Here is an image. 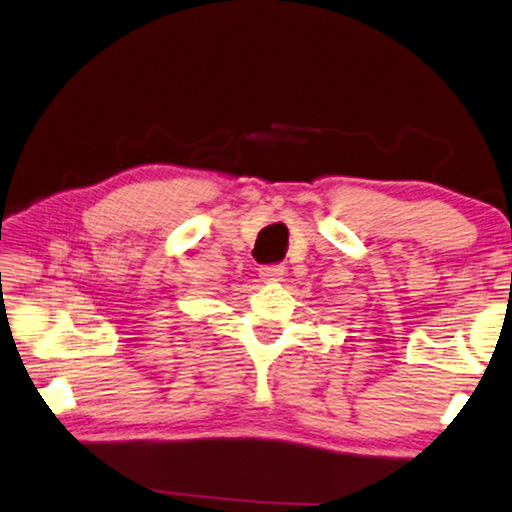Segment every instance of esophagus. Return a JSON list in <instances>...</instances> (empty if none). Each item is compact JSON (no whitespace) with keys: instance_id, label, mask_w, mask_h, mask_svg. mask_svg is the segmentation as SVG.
Returning a JSON list of instances; mask_svg holds the SVG:
<instances>
[{"instance_id":"esophagus-1","label":"esophagus","mask_w":512,"mask_h":512,"mask_svg":"<svg viewBox=\"0 0 512 512\" xmlns=\"http://www.w3.org/2000/svg\"><path fill=\"white\" fill-rule=\"evenodd\" d=\"M258 274H261L263 281H281L285 274V267L283 265H263L261 270H258Z\"/></svg>"}]
</instances>
